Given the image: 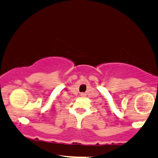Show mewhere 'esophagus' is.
Masks as SVG:
<instances>
[{"label":"esophagus","instance_id":"esophagus-1","mask_svg":"<svg viewBox=\"0 0 158 158\" xmlns=\"http://www.w3.org/2000/svg\"><path fill=\"white\" fill-rule=\"evenodd\" d=\"M81 96H82V97H85V94H84V93H82V94H81Z\"/></svg>","mask_w":158,"mask_h":158}]
</instances>
